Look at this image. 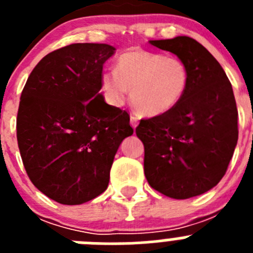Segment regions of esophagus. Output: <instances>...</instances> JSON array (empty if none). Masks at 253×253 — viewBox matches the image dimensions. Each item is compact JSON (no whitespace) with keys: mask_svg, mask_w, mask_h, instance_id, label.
I'll return each mask as SVG.
<instances>
[{"mask_svg":"<svg viewBox=\"0 0 253 253\" xmlns=\"http://www.w3.org/2000/svg\"><path fill=\"white\" fill-rule=\"evenodd\" d=\"M139 124V119H138L135 115H130V125L133 126V129H135Z\"/></svg>","mask_w":253,"mask_h":253,"instance_id":"34e87169","label":"esophagus"}]
</instances>
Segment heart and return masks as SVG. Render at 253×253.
I'll return each mask as SVG.
<instances>
[{"instance_id":"heart-1","label":"heart","mask_w":253,"mask_h":253,"mask_svg":"<svg viewBox=\"0 0 253 253\" xmlns=\"http://www.w3.org/2000/svg\"><path fill=\"white\" fill-rule=\"evenodd\" d=\"M189 71L177 57L133 49L115 60L114 72L101 77L106 99L120 105L130 91L131 104L144 116H160L177 106L186 92Z\"/></svg>"}]
</instances>
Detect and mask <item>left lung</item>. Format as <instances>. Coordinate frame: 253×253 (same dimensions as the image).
<instances>
[{
    "mask_svg": "<svg viewBox=\"0 0 253 253\" xmlns=\"http://www.w3.org/2000/svg\"><path fill=\"white\" fill-rule=\"evenodd\" d=\"M186 64L189 84L177 106L135 129L144 144V175L154 190L189 199L213 189L238 140V111L224 69L195 39L149 40Z\"/></svg>",
    "mask_w": 253,
    "mask_h": 253,
    "instance_id": "1",
    "label": "left lung"
}]
</instances>
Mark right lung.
I'll return each mask as SVG.
<instances>
[{"instance_id":"right-lung-1","label":"right lung","mask_w":253,"mask_h":253,"mask_svg":"<svg viewBox=\"0 0 253 253\" xmlns=\"http://www.w3.org/2000/svg\"><path fill=\"white\" fill-rule=\"evenodd\" d=\"M115 48L77 43L46 54L29 76L17 111V144L29 178L54 202L78 205L107 189L129 114L107 105L102 67Z\"/></svg>"}]
</instances>
